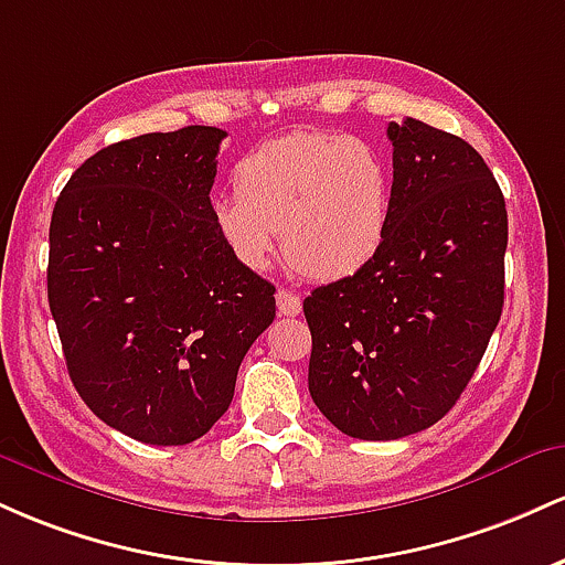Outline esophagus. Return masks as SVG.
I'll return each mask as SVG.
<instances>
[{"label": "esophagus", "mask_w": 565, "mask_h": 565, "mask_svg": "<svg viewBox=\"0 0 565 565\" xmlns=\"http://www.w3.org/2000/svg\"><path fill=\"white\" fill-rule=\"evenodd\" d=\"M277 312L282 317H296L301 312V299L294 294V290H277Z\"/></svg>", "instance_id": "1"}]
</instances>
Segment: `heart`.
<instances>
[{
    "label": "heart",
    "instance_id": "heart-1",
    "mask_svg": "<svg viewBox=\"0 0 565 565\" xmlns=\"http://www.w3.org/2000/svg\"><path fill=\"white\" fill-rule=\"evenodd\" d=\"M392 215L384 154L347 132L301 130L234 164V194L213 202V226L248 269H266L280 232L288 264L312 280H344L382 250Z\"/></svg>",
    "mask_w": 565,
    "mask_h": 565
}]
</instances>
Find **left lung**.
<instances>
[{"mask_svg": "<svg viewBox=\"0 0 565 565\" xmlns=\"http://www.w3.org/2000/svg\"><path fill=\"white\" fill-rule=\"evenodd\" d=\"M392 215L379 256L303 299L309 395L360 440L422 433L454 408L504 307L507 207L470 143L390 122Z\"/></svg>", "mask_w": 565, "mask_h": 565, "instance_id": "8db88e82", "label": "left lung"}]
</instances>
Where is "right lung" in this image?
I'll use <instances>...</instances> for the list:
<instances>
[{
	"mask_svg": "<svg viewBox=\"0 0 565 565\" xmlns=\"http://www.w3.org/2000/svg\"><path fill=\"white\" fill-rule=\"evenodd\" d=\"M224 138L189 125L106 146L50 221L47 301L68 376L100 422L149 446L205 435L275 320V285L213 226Z\"/></svg>",
	"mask_w": 565,
	"mask_h": 565,
	"instance_id": "add662e5",
	"label": "right lung"
}]
</instances>
